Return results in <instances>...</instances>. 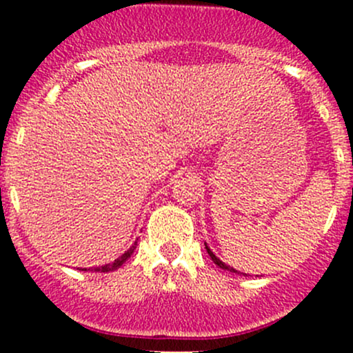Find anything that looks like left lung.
I'll return each instance as SVG.
<instances>
[{
  "instance_id": "1",
  "label": "left lung",
  "mask_w": 353,
  "mask_h": 353,
  "mask_svg": "<svg viewBox=\"0 0 353 353\" xmlns=\"http://www.w3.org/2000/svg\"><path fill=\"white\" fill-rule=\"evenodd\" d=\"M205 248H206V251H208V254H210V258H212V261H213V263H215V265H216V266H220V268H222V270H229V272H234V273H237V270H234V266L227 265V261H225V263H223V261H222V259H220V258H216V256H215V254H213V251H212V249H210V248H208V245H206V244H205ZM244 275H245V273H244Z\"/></svg>"
}]
</instances>
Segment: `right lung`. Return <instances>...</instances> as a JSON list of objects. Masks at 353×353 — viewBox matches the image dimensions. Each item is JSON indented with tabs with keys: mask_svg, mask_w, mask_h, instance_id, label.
<instances>
[{
	"mask_svg": "<svg viewBox=\"0 0 353 353\" xmlns=\"http://www.w3.org/2000/svg\"><path fill=\"white\" fill-rule=\"evenodd\" d=\"M134 249H137V243L131 245L130 249H126V251H124L123 254L119 256V258L114 259L112 263H108V265H104V266H94V268H88V270H94V272H104V273L112 272V270H117V268H119V266H123V263L126 261L128 258H131V254H133V252H134ZM83 270H85V272H87V268H83Z\"/></svg>",
	"mask_w": 353,
	"mask_h": 353,
	"instance_id": "1",
	"label": "right lung"
}]
</instances>
